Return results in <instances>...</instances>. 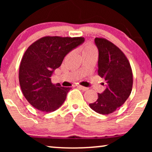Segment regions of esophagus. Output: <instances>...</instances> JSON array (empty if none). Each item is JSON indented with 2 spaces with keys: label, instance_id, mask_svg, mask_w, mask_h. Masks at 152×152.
<instances>
[{
  "label": "esophagus",
  "instance_id": "esophagus-1",
  "mask_svg": "<svg viewBox=\"0 0 152 152\" xmlns=\"http://www.w3.org/2000/svg\"><path fill=\"white\" fill-rule=\"evenodd\" d=\"M78 88H80V89H82V90H83L84 91H88V88H86V87H84V86H81V85H79Z\"/></svg>",
  "mask_w": 152,
  "mask_h": 152
}]
</instances>
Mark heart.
<instances>
[{
	"instance_id": "heart-1",
	"label": "heart",
	"mask_w": 152,
	"mask_h": 152,
	"mask_svg": "<svg viewBox=\"0 0 152 152\" xmlns=\"http://www.w3.org/2000/svg\"><path fill=\"white\" fill-rule=\"evenodd\" d=\"M93 52H97L96 48L91 43H88V44H86L83 47V55H85V54H88L93 53Z\"/></svg>"
}]
</instances>
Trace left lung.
<instances>
[{
  "label": "left lung",
  "mask_w": 152,
  "mask_h": 152,
  "mask_svg": "<svg viewBox=\"0 0 152 152\" xmlns=\"http://www.w3.org/2000/svg\"><path fill=\"white\" fill-rule=\"evenodd\" d=\"M95 43L99 51L97 73L104 80L102 84L106 88L89 106L97 113L108 115L121 107L129 97L133 86L132 70L125 55L115 44L99 37L95 39Z\"/></svg>",
  "instance_id": "8db88e82"
}]
</instances>
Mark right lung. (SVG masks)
I'll list each match as a JSON object with an SVG mask.
<instances>
[{
  "label": "right lung",
  "instance_id": "obj_1",
  "mask_svg": "<svg viewBox=\"0 0 152 152\" xmlns=\"http://www.w3.org/2000/svg\"><path fill=\"white\" fill-rule=\"evenodd\" d=\"M84 41V37L46 36L32 43L20 61L18 79L28 102L49 113L61 107L70 88L54 84L50 77L65 56Z\"/></svg>",
  "mask_w": 152,
  "mask_h": 152
}]
</instances>
